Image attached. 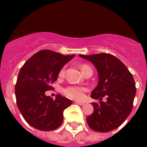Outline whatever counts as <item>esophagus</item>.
Returning a JSON list of instances; mask_svg holds the SVG:
<instances>
[{
    "label": "esophagus",
    "instance_id": "esophagus-1",
    "mask_svg": "<svg viewBox=\"0 0 147 147\" xmlns=\"http://www.w3.org/2000/svg\"><path fill=\"white\" fill-rule=\"evenodd\" d=\"M74 104H76V105H85V103H84V102H74Z\"/></svg>",
    "mask_w": 147,
    "mask_h": 147
}]
</instances>
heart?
Segmentation results:
<instances>
[{
	"mask_svg": "<svg viewBox=\"0 0 147 147\" xmlns=\"http://www.w3.org/2000/svg\"><path fill=\"white\" fill-rule=\"evenodd\" d=\"M65 66H63L59 70L58 76L60 78L63 77L65 74ZM82 71L83 74H85V73L88 71H92L91 67L88 65H82ZM87 91V88L84 86H79V85H68L63 89L62 92L65 96L70 98L74 100H82L85 96V93Z\"/></svg>",
	"mask_w": 147,
	"mask_h": 147,
	"instance_id": "b5f03b06",
	"label": "heart"
}]
</instances>
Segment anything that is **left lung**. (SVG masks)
<instances>
[{
	"mask_svg": "<svg viewBox=\"0 0 147 147\" xmlns=\"http://www.w3.org/2000/svg\"><path fill=\"white\" fill-rule=\"evenodd\" d=\"M93 62L98 74L97 87L90 96L98 99L93 102V113L87 118L93 130L107 132L121 125L129 116L136 93L134 78L125 65L115 56L106 53L81 55ZM105 96L107 102H102Z\"/></svg>",
	"mask_w": 147,
	"mask_h": 147,
	"instance_id": "8db88e82",
	"label": "left lung"
}]
</instances>
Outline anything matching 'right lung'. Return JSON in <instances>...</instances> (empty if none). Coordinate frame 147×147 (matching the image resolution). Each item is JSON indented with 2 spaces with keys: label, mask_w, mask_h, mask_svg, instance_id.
Here are the masks:
<instances>
[{
  "label": "right lung",
  "mask_w": 147,
  "mask_h": 147,
  "mask_svg": "<svg viewBox=\"0 0 147 147\" xmlns=\"http://www.w3.org/2000/svg\"><path fill=\"white\" fill-rule=\"evenodd\" d=\"M51 50H41L24 63L15 85L18 107L29 125L42 131L56 129L63 121V111L72 102L61 95L45 96L53 90L59 70L74 57Z\"/></svg>",
  "instance_id": "add662e5"
}]
</instances>
